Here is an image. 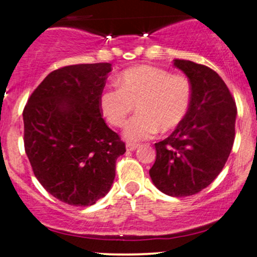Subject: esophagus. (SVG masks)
<instances>
[{"label":"esophagus","instance_id":"1","mask_svg":"<svg viewBox=\"0 0 257 257\" xmlns=\"http://www.w3.org/2000/svg\"><path fill=\"white\" fill-rule=\"evenodd\" d=\"M125 146H126V150H128V151H134V150L138 149L139 144H135V143H126Z\"/></svg>","mask_w":257,"mask_h":257}]
</instances>
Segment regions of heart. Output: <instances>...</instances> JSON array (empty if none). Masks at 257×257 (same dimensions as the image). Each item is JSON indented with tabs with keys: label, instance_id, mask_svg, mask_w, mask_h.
I'll return each instance as SVG.
<instances>
[{
	"label": "heart",
	"instance_id": "heart-1",
	"mask_svg": "<svg viewBox=\"0 0 257 257\" xmlns=\"http://www.w3.org/2000/svg\"><path fill=\"white\" fill-rule=\"evenodd\" d=\"M117 89H106L100 94L99 107L105 119L119 128L137 105L138 113L124 128V138L129 141L146 140L157 131H172L182 122L190 108V79L162 67H129L117 76Z\"/></svg>",
	"mask_w": 257,
	"mask_h": 257
}]
</instances>
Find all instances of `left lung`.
<instances>
[{
    "label": "left lung",
    "mask_w": 257,
    "mask_h": 257,
    "mask_svg": "<svg viewBox=\"0 0 257 257\" xmlns=\"http://www.w3.org/2000/svg\"><path fill=\"white\" fill-rule=\"evenodd\" d=\"M192 85L190 108L170 137L155 144L153 184L172 197L192 196L225 167L235 135L237 106L222 78L205 65L175 59Z\"/></svg>",
    "instance_id": "1"
}]
</instances>
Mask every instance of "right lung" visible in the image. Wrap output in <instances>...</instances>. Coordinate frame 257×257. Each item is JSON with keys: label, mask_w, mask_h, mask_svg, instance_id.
Here are the masks:
<instances>
[{"label": "right lung", "mask_w": 257, "mask_h": 257, "mask_svg": "<svg viewBox=\"0 0 257 257\" xmlns=\"http://www.w3.org/2000/svg\"><path fill=\"white\" fill-rule=\"evenodd\" d=\"M111 64L54 70L26 102L24 146L40 184L66 204L89 206L110 191L125 144L99 107Z\"/></svg>", "instance_id": "1"}]
</instances>
